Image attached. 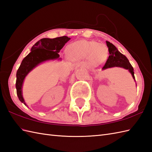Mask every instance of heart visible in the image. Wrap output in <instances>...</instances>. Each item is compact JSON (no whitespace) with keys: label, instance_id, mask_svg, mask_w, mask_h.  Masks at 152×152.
Here are the masks:
<instances>
[{"label":"heart","instance_id":"obj_1","mask_svg":"<svg viewBox=\"0 0 152 152\" xmlns=\"http://www.w3.org/2000/svg\"><path fill=\"white\" fill-rule=\"evenodd\" d=\"M68 51L74 58H84L88 56L92 60L102 61L107 55V47L102 43H97L93 41H79L71 45Z\"/></svg>","mask_w":152,"mask_h":152}]
</instances>
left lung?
Returning a JSON list of instances; mask_svg holds the SVG:
<instances>
[{
  "label": "left lung",
  "mask_w": 152,
  "mask_h": 152,
  "mask_svg": "<svg viewBox=\"0 0 152 152\" xmlns=\"http://www.w3.org/2000/svg\"><path fill=\"white\" fill-rule=\"evenodd\" d=\"M106 43L108 48H109V58H107L105 64H104L103 69H107L113 67H123V68L128 69L131 75L133 76L134 80H135L136 82V80L134 75L133 67L129 63V60L127 58V57L124 55L123 54L120 53L113 43H111L107 41L106 42Z\"/></svg>",
  "instance_id": "obj_1"
}]
</instances>
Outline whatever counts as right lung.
Segmentation results:
<instances>
[{"label": "right lung", "mask_w": 152, "mask_h": 152, "mask_svg": "<svg viewBox=\"0 0 152 152\" xmlns=\"http://www.w3.org/2000/svg\"><path fill=\"white\" fill-rule=\"evenodd\" d=\"M70 39L67 36L49 39L43 38L32 46L31 52L23 60L16 73L15 87L19 99L26 106L22 96V85L26 75L34 67L43 61L59 58L58 53Z\"/></svg>", "instance_id": "right-lung-1"}]
</instances>
